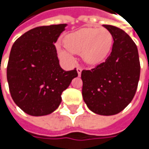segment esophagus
Here are the masks:
<instances>
[{"label":"esophagus","mask_w":149,"mask_h":149,"mask_svg":"<svg viewBox=\"0 0 149 149\" xmlns=\"http://www.w3.org/2000/svg\"><path fill=\"white\" fill-rule=\"evenodd\" d=\"M76 70H77L79 76H80V75H81V72H82V69H81L80 67H78L77 69H76Z\"/></svg>","instance_id":"34e87169"}]
</instances>
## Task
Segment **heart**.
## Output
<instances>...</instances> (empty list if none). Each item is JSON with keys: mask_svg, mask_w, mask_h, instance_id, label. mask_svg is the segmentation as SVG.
Here are the masks:
<instances>
[{"mask_svg": "<svg viewBox=\"0 0 149 149\" xmlns=\"http://www.w3.org/2000/svg\"><path fill=\"white\" fill-rule=\"evenodd\" d=\"M63 43L74 54H81L85 63L95 65L105 60L113 45L111 33L104 28L85 27L66 35ZM58 54L64 60L74 61V57L65 49L59 48Z\"/></svg>", "mask_w": 149, "mask_h": 149, "instance_id": "b5f03b06", "label": "heart"}]
</instances>
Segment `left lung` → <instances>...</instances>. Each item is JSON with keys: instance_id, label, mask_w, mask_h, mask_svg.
Returning <instances> with one entry per match:
<instances>
[{"instance_id": "8db88e82", "label": "left lung", "mask_w": 149, "mask_h": 149, "mask_svg": "<svg viewBox=\"0 0 149 149\" xmlns=\"http://www.w3.org/2000/svg\"><path fill=\"white\" fill-rule=\"evenodd\" d=\"M113 44L105 62L83 70L82 95L87 107L100 115H113L124 109L134 97L140 76L138 48L123 30L103 25Z\"/></svg>"}]
</instances>
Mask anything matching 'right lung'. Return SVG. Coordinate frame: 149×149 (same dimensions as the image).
I'll return each instance as SVG.
<instances>
[{
  "label": "right lung",
  "instance_id": "1",
  "mask_svg": "<svg viewBox=\"0 0 149 149\" xmlns=\"http://www.w3.org/2000/svg\"><path fill=\"white\" fill-rule=\"evenodd\" d=\"M67 24L40 26L13 44L7 65V81L15 104L31 116L49 114L60 106L61 94L77 77L64 70L54 44Z\"/></svg>",
  "mask_w": 149,
  "mask_h": 149
}]
</instances>
